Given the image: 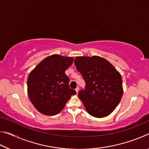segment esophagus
Returning <instances> with one entry per match:
<instances>
[{
	"label": "esophagus",
	"mask_w": 149,
	"mask_h": 149,
	"mask_svg": "<svg viewBox=\"0 0 149 149\" xmlns=\"http://www.w3.org/2000/svg\"><path fill=\"white\" fill-rule=\"evenodd\" d=\"M79 87H77L76 89H75V91H76L77 93L78 92H79Z\"/></svg>",
	"instance_id": "34e87169"
}]
</instances>
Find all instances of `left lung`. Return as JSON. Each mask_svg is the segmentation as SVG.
Listing matches in <instances>:
<instances>
[{
	"mask_svg": "<svg viewBox=\"0 0 149 149\" xmlns=\"http://www.w3.org/2000/svg\"><path fill=\"white\" fill-rule=\"evenodd\" d=\"M77 70L86 83L85 90L78 96L85 110L95 118L110 115L122 99V76L110 62L99 56H77Z\"/></svg>",
	"mask_w": 149,
	"mask_h": 149,
	"instance_id": "8db88e82",
	"label": "left lung"
}]
</instances>
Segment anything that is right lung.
Listing matches in <instances>:
<instances>
[{"label": "right lung", "mask_w": 149, "mask_h": 149, "mask_svg": "<svg viewBox=\"0 0 149 149\" xmlns=\"http://www.w3.org/2000/svg\"><path fill=\"white\" fill-rule=\"evenodd\" d=\"M74 58L52 54L39 62L27 78V94L34 107L41 114L54 116L64 109L65 103L76 94L69 87L65 71Z\"/></svg>", "instance_id": "add662e5"}]
</instances>
